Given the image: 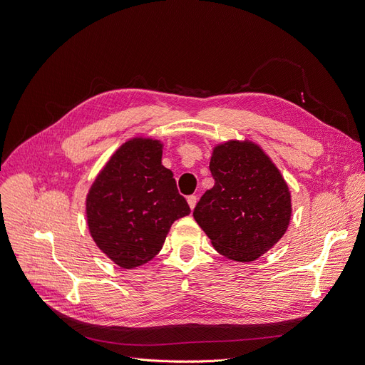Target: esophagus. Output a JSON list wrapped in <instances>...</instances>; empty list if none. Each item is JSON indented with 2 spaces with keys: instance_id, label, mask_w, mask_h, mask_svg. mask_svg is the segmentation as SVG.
I'll use <instances>...</instances> for the list:
<instances>
[{
  "instance_id": "34e87169",
  "label": "esophagus",
  "mask_w": 365,
  "mask_h": 365,
  "mask_svg": "<svg viewBox=\"0 0 365 365\" xmlns=\"http://www.w3.org/2000/svg\"><path fill=\"white\" fill-rule=\"evenodd\" d=\"M187 202H188V206L192 207V210H195V206H196V203H197V196H195V195L188 196V197H187Z\"/></svg>"
}]
</instances>
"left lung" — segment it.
<instances>
[{
	"label": "left lung",
	"mask_w": 365,
	"mask_h": 365,
	"mask_svg": "<svg viewBox=\"0 0 365 365\" xmlns=\"http://www.w3.org/2000/svg\"><path fill=\"white\" fill-rule=\"evenodd\" d=\"M210 169L215 184L200 197L193 217L221 255L254 262L288 229V185L263 150L250 141L217 145Z\"/></svg>",
	"instance_id": "1"
}]
</instances>
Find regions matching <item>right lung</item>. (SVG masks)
Listing matches in <instances>:
<instances>
[{
	"label": "right lung",
	"instance_id": "1",
	"mask_svg": "<svg viewBox=\"0 0 365 365\" xmlns=\"http://www.w3.org/2000/svg\"><path fill=\"white\" fill-rule=\"evenodd\" d=\"M98 248L123 269L143 266L163 247L173 221L190 214L162 144L135 138L121 145L95 180L86 200Z\"/></svg>",
	"mask_w": 365,
	"mask_h": 365
}]
</instances>
